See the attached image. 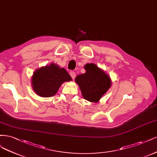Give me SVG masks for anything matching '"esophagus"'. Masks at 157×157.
<instances>
[{"label": "esophagus", "instance_id": "1", "mask_svg": "<svg viewBox=\"0 0 157 157\" xmlns=\"http://www.w3.org/2000/svg\"><path fill=\"white\" fill-rule=\"evenodd\" d=\"M70 76H71L73 79L75 78V74L74 72L70 71Z\"/></svg>", "mask_w": 157, "mask_h": 157}]
</instances>
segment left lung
<instances>
[{
  "instance_id": "1",
  "label": "left lung",
  "mask_w": 157,
  "mask_h": 157,
  "mask_svg": "<svg viewBox=\"0 0 157 157\" xmlns=\"http://www.w3.org/2000/svg\"><path fill=\"white\" fill-rule=\"evenodd\" d=\"M85 69L86 72L78 75L75 81L85 100L90 102H98L110 87L111 79L108 74L94 64H87Z\"/></svg>"
}]
</instances>
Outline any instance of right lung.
Masks as SVG:
<instances>
[{"label": "right lung", "mask_w": 157, "mask_h": 157, "mask_svg": "<svg viewBox=\"0 0 157 157\" xmlns=\"http://www.w3.org/2000/svg\"><path fill=\"white\" fill-rule=\"evenodd\" d=\"M72 78L64 68L53 63L34 72L32 78L34 91L42 97H51L57 93L61 84Z\"/></svg>", "instance_id": "1"}]
</instances>
